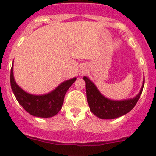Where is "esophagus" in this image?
Here are the masks:
<instances>
[{
  "instance_id": "1",
  "label": "esophagus",
  "mask_w": 156,
  "mask_h": 156,
  "mask_svg": "<svg viewBox=\"0 0 156 156\" xmlns=\"http://www.w3.org/2000/svg\"><path fill=\"white\" fill-rule=\"evenodd\" d=\"M84 72H83V71H82V72H80V75H83V74H84Z\"/></svg>"
}]
</instances>
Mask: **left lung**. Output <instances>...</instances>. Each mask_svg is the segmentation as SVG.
Listing matches in <instances>:
<instances>
[{
	"instance_id": "8db88e82",
	"label": "left lung",
	"mask_w": 156,
	"mask_h": 156,
	"mask_svg": "<svg viewBox=\"0 0 156 156\" xmlns=\"http://www.w3.org/2000/svg\"><path fill=\"white\" fill-rule=\"evenodd\" d=\"M86 82V97L90 111L98 118L101 119H114L123 116L130 112L138 101L142 92L145 80L140 93L133 98L122 101H114L103 96L96 86L89 78L84 76Z\"/></svg>"
}]
</instances>
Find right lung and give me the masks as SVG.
Returning <instances> with one entry per match:
<instances>
[{"instance_id": "1", "label": "right lung", "mask_w": 156, "mask_h": 156, "mask_svg": "<svg viewBox=\"0 0 156 156\" xmlns=\"http://www.w3.org/2000/svg\"><path fill=\"white\" fill-rule=\"evenodd\" d=\"M76 80L75 77L64 82L46 95H35L26 92L16 84L13 77V66L10 70V85L16 100L28 113L38 118H51L59 112L66 92Z\"/></svg>"}]
</instances>
